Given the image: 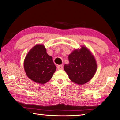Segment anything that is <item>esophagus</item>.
Returning <instances> with one entry per match:
<instances>
[{
  "mask_svg": "<svg viewBox=\"0 0 120 120\" xmlns=\"http://www.w3.org/2000/svg\"><path fill=\"white\" fill-rule=\"evenodd\" d=\"M57 69L58 70H62L64 69V66L62 65H58Z\"/></svg>",
  "mask_w": 120,
  "mask_h": 120,
  "instance_id": "obj_1",
  "label": "esophagus"
}]
</instances>
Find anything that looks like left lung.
I'll use <instances>...</instances> for the list:
<instances>
[{"label":"left lung","mask_w":120,"mask_h":120,"mask_svg":"<svg viewBox=\"0 0 120 120\" xmlns=\"http://www.w3.org/2000/svg\"><path fill=\"white\" fill-rule=\"evenodd\" d=\"M68 64H65L64 69L72 82L83 85L89 82L94 76L97 64L91 52L87 48L82 46L75 50L68 56Z\"/></svg>","instance_id":"1"}]
</instances>
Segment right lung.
Returning a JSON list of instances; mask_svg holds the SVG:
<instances>
[{"instance_id": "right-lung-1", "label": "right lung", "mask_w": 120, "mask_h": 120, "mask_svg": "<svg viewBox=\"0 0 120 120\" xmlns=\"http://www.w3.org/2000/svg\"><path fill=\"white\" fill-rule=\"evenodd\" d=\"M24 66L28 78L41 84L49 81L56 70L52 57L48 55L45 48L41 44L34 46L28 52Z\"/></svg>"}]
</instances>
